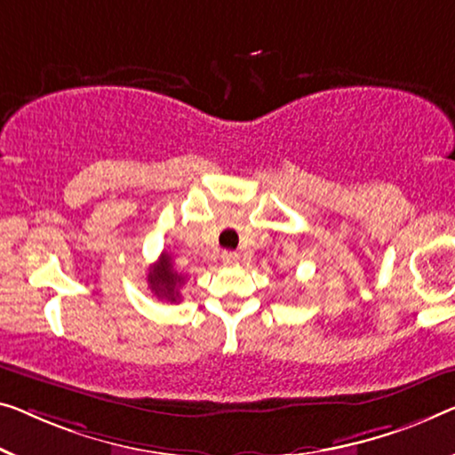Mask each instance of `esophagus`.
Segmentation results:
<instances>
[{"label":"esophagus","instance_id":"obj_1","mask_svg":"<svg viewBox=\"0 0 455 455\" xmlns=\"http://www.w3.org/2000/svg\"><path fill=\"white\" fill-rule=\"evenodd\" d=\"M239 259L241 255L235 253V251H225V253H222V263H227V266H235Z\"/></svg>","mask_w":455,"mask_h":455}]
</instances>
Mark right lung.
I'll return each mask as SVG.
<instances>
[{
  "instance_id": "add662e5",
  "label": "right lung",
  "mask_w": 455,
  "mask_h": 455,
  "mask_svg": "<svg viewBox=\"0 0 455 455\" xmlns=\"http://www.w3.org/2000/svg\"><path fill=\"white\" fill-rule=\"evenodd\" d=\"M147 280H148V288L153 290L155 296L165 298L169 302H180L181 298L180 288L184 286L186 277L173 269L169 253H161L159 261L148 269Z\"/></svg>"
}]
</instances>
